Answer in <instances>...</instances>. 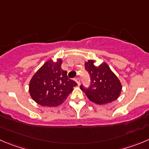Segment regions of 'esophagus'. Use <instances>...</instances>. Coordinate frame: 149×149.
<instances>
[{
    "instance_id": "obj_1",
    "label": "esophagus",
    "mask_w": 149,
    "mask_h": 149,
    "mask_svg": "<svg viewBox=\"0 0 149 149\" xmlns=\"http://www.w3.org/2000/svg\"><path fill=\"white\" fill-rule=\"evenodd\" d=\"M74 80H75V81H76V82L77 83L78 85H79V84H80V79H79V77L75 78Z\"/></svg>"
}]
</instances>
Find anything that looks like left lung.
I'll return each mask as SVG.
<instances>
[{
	"instance_id": "8db88e82",
	"label": "left lung",
	"mask_w": 149,
	"mask_h": 149,
	"mask_svg": "<svg viewBox=\"0 0 149 149\" xmlns=\"http://www.w3.org/2000/svg\"><path fill=\"white\" fill-rule=\"evenodd\" d=\"M94 63V60H88L84 64L91 81L89 87H84L81 84L80 88L85 93L90 101L97 104H105L115 101L122 90L120 80L107 63L104 62L98 66H95Z\"/></svg>"
}]
</instances>
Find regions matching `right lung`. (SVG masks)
Wrapping results in <instances>:
<instances>
[{
    "instance_id": "right-lung-1",
    "label": "right lung",
    "mask_w": 149,
    "mask_h": 149,
    "mask_svg": "<svg viewBox=\"0 0 149 149\" xmlns=\"http://www.w3.org/2000/svg\"><path fill=\"white\" fill-rule=\"evenodd\" d=\"M62 61H47L35 73L29 83V93L35 102L46 107H57L64 102L76 81L68 79V72L61 68Z\"/></svg>"
}]
</instances>
